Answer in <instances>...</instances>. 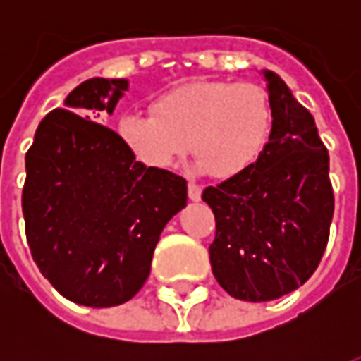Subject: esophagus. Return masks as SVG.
<instances>
[{"mask_svg": "<svg viewBox=\"0 0 361 361\" xmlns=\"http://www.w3.org/2000/svg\"><path fill=\"white\" fill-rule=\"evenodd\" d=\"M201 185H197V183H193V181H189L188 183V195L191 201H201Z\"/></svg>", "mask_w": 361, "mask_h": 361, "instance_id": "1", "label": "esophagus"}]
</instances>
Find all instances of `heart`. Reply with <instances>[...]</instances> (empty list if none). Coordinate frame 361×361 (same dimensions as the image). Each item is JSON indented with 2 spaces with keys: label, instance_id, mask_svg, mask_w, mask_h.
<instances>
[{
  "label": "heart",
  "instance_id": "heart-1",
  "mask_svg": "<svg viewBox=\"0 0 361 361\" xmlns=\"http://www.w3.org/2000/svg\"><path fill=\"white\" fill-rule=\"evenodd\" d=\"M271 126V98L263 87L216 79L166 92L152 114L121 116L118 133L149 168L170 170L193 147L199 168L226 180L255 164Z\"/></svg>",
  "mask_w": 361,
  "mask_h": 361
}]
</instances>
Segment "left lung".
Segmentation results:
<instances>
[{"mask_svg":"<svg viewBox=\"0 0 361 361\" xmlns=\"http://www.w3.org/2000/svg\"><path fill=\"white\" fill-rule=\"evenodd\" d=\"M272 108L265 149L245 172L203 191L214 212V279L232 298L271 302L307 282L334 212L329 152L286 82L263 71Z\"/></svg>","mask_w":361,"mask_h":361,"instance_id":"left-lung-1","label":"left lung"}]
</instances>
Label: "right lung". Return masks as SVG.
<instances>
[{"label": "right lung", "mask_w": 361, "mask_h": 361, "mask_svg": "<svg viewBox=\"0 0 361 361\" xmlns=\"http://www.w3.org/2000/svg\"><path fill=\"white\" fill-rule=\"evenodd\" d=\"M126 79H89L40 121L25 157V232L44 279L89 307L129 302L150 274L162 230L188 203V181L137 162L102 126Z\"/></svg>", "instance_id": "1"}]
</instances>
